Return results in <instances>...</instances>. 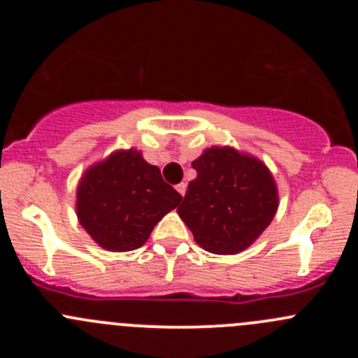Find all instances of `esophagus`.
<instances>
[{
    "label": "esophagus",
    "mask_w": 358,
    "mask_h": 358,
    "mask_svg": "<svg viewBox=\"0 0 358 358\" xmlns=\"http://www.w3.org/2000/svg\"><path fill=\"white\" fill-rule=\"evenodd\" d=\"M175 189L178 190L180 196H185V192H187V183H178V185H176Z\"/></svg>",
    "instance_id": "obj_1"
}]
</instances>
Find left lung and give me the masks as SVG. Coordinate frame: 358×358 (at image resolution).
<instances>
[{
	"instance_id": "obj_1",
	"label": "left lung",
	"mask_w": 358,
	"mask_h": 358,
	"mask_svg": "<svg viewBox=\"0 0 358 358\" xmlns=\"http://www.w3.org/2000/svg\"><path fill=\"white\" fill-rule=\"evenodd\" d=\"M178 211L194 239L215 255H236L251 246L279 208L272 173L259 159L234 147H211L192 162Z\"/></svg>"
}]
</instances>
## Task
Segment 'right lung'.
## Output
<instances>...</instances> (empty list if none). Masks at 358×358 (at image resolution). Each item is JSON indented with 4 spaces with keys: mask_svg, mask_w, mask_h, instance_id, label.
I'll list each match as a JSON object with an SVG mask.
<instances>
[{
    "mask_svg": "<svg viewBox=\"0 0 358 358\" xmlns=\"http://www.w3.org/2000/svg\"><path fill=\"white\" fill-rule=\"evenodd\" d=\"M76 197L83 229L100 248L115 252L143 246L159 220L182 201L157 166L135 149L117 150L90 166Z\"/></svg>",
    "mask_w": 358,
    "mask_h": 358,
    "instance_id": "right-lung-1",
    "label": "right lung"
}]
</instances>
